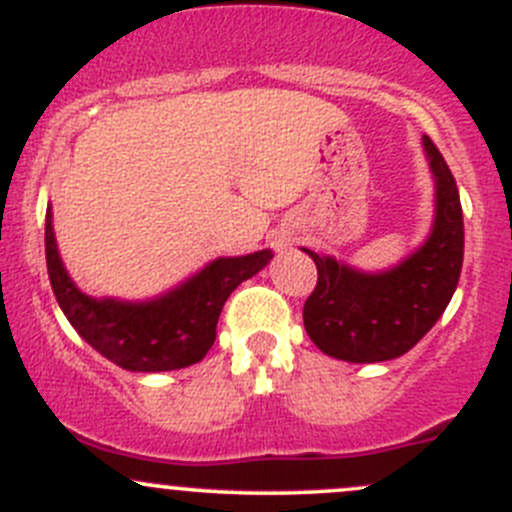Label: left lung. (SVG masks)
Instances as JSON below:
<instances>
[{"instance_id": "1", "label": "left lung", "mask_w": 512, "mask_h": 512, "mask_svg": "<svg viewBox=\"0 0 512 512\" xmlns=\"http://www.w3.org/2000/svg\"><path fill=\"white\" fill-rule=\"evenodd\" d=\"M436 180V218L428 240L394 270L359 272L304 250L317 265V287L304 302V329L327 356L374 364L416 347L451 302L463 267V210L456 178L423 136Z\"/></svg>"}]
</instances>
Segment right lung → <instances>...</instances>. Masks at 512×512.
<instances>
[{
  "mask_svg": "<svg viewBox=\"0 0 512 512\" xmlns=\"http://www.w3.org/2000/svg\"><path fill=\"white\" fill-rule=\"evenodd\" d=\"M44 242L51 289L71 327L108 361L146 374L198 364L213 347L220 312L232 289L272 260L270 250L218 257L163 297L151 302H118L89 297L71 282L56 250L51 208L46 210Z\"/></svg>",
  "mask_w": 512,
  "mask_h": 512,
  "instance_id": "add662e5",
  "label": "right lung"
}]
</instances>
